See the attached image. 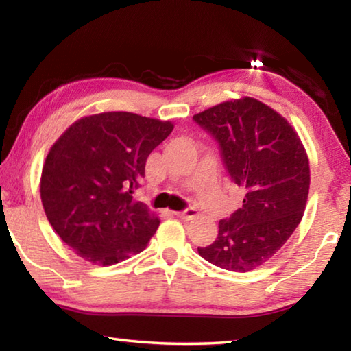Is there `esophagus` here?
<instances>
[{
    "instance_id": "esophagus-1",
    "label": "esophagus",
    "mask_w": 351,
    "mask_h": 351,
    "mask_svg": "<svg viewBox=\"0 0 351 351\" xmlns=\"http://www.w3.org/2000/svg\"><path fill=\"white\" fill-rule=\"evenodd\" d=\"M173 215L178 217V218H181V219H186V221H189V219H192V218L197 217L198 212L195 210V209H187V210H184V212H173Z\"/></svg>"
}]
</instances>
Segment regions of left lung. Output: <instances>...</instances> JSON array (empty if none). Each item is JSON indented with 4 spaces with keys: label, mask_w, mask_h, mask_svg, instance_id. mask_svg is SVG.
<instances>
[{
    "label": "left lung",
    "mask_w": 351,
    "mask_h": 351,
    "mask_svg": "<svg viewBox=\"0 0 351 351\" xmlns=\"http://www.w3.org/2000/svg\"><path fill=\"white\" fill-rule=\"evenodd\" d=\"M219 142L243 207L218 224L212 245L198 254L218 268L247 272L268 261L304 217L310 161L294 127L260 100H226L193 116Z\"/></svg>",
    "instance_id": "obj_1"
}]
</instances>
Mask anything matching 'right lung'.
<instances>
[{
    "label": "right lung",
    "instance_id": "right-lung-1",
    "mask_svg": "<svg viewBox=\"0 0 351 351\" xmlns=\"http://www.w3.org/2000/svg\"><path fill=\"white\" fill-rule=\"evenodd\" d=\"M173 122L128 111L80 117L45 159L40 197L57 235L93 265L110 266L139 254L159 218L133 198L148 154Z\"/></svg>",
    "mask_w": 351,
    "mask_h": 351
}]
</instances>
